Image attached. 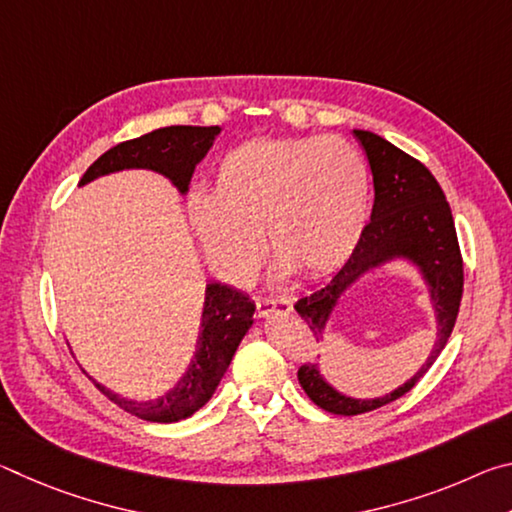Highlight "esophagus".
I'll return each instance as SVG.
<instances>
[{
	"mask_svg": "<svg viewBox=\"0 0 512 512\" xmlns=\"http://www.w3.org/2000/svg\"><path fill=\"white\" fill-rule=\"evenodd\" d=\"M255 305L259 316H271V314H289L293 309L291 298H255Z\"/></svg>",
	"mask_w": 512,
	"mask_h": 512,
	"instance_id": "esophagus-1",
	"label": "esophagus"
}]
</instances>
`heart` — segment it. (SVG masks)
Listing matches in <instances>:
<instances>
[{
    "label": "heart",
    "mask_w": 512,
    "mask_h": 512,
    "mask_svg": "<svg viewBox=\"0 0 512 512\" xmlns=\"http://www.w3.org/2000/svg\"><path fill=\"white\" fill-rule=\"evenodd\" d=\"M368 207V164L341 137L241 144L219 162L214 192L187 201L207 259L232 282L257 268L259 230L284 268L309 277L336 271L357 248Z\"/></svg>",
    "instance_id": "b5f03b06"
}]
</instances>
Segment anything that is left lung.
I'll use <instances>...</instances> for the list:
<instances>
[{
  "mask_svg": "<svg viewBox=\"0 0 512 512\" xmlns=\"http://www.w3.org/2000/svg\"><path fill=\"white\" fill-rule=\"evenodd\" d=\"M354 135L366 149L372 185H375L370 223L363 228L357 248L341 271L332 277V282L300 298L296 311L309 325L311 336L323 341L325 325L334 307L339 305V298L359 277L393 259H406L418 268L427 284L431 305L436 309L438 339L429 359L406 384L375 400H354L339 393L320 375L318 363L300 366L298 381L309 400L336 415L375 411L409 393L447 345L463 298V257L458 248L454 216L438 180L422 162L386 142L384 137L370 131H354Z\"/></svg>",
  "mask_w": 512,
  "mask_h": 512,
  "instance_id": "8db88e82",
  "label": "left lung"
}]
</instances>
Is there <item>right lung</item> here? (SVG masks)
Instances as JSON below:
<instances>
[{
	"label": "right lung",
	"instance_id": "right-lung-1",
	"mask_svg": "<svg viewBox=\"0 0 512 512\" xmlns=\"http://www.w3.org/2000/svg\"><path fill=\"white\" fill-rule=\"evenodd\" d=\"M219 126H167L146 133L135 140L121 142L101 155L90 169L83 173L79 185H88L94 178L124 169H151L167 176L180 194L189 189L196 164L201 162L216 135ZM255 302L244 291H237L221 282H210L205 287V305L201 318V334L196 341L194 359L171 391L158 400H128L112 393L99 381V391L110 397L119 409L137 415L146 422H178L194 415L210 402L216 386L228 370L241 339L253 325Z\"/></svg>",
	"mask_w": 512,
	"mask_h": 512
}]
</instances>
